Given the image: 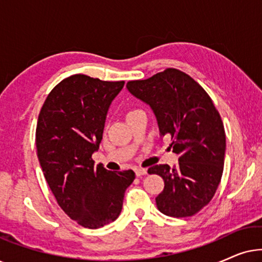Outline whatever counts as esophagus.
I'll return each mask as SVG.
<instances>
[{"label": "esophagus", "instance_id": "34e87169", "mask_svg": "<svg viewBox=\"0 0 262 262\" xmlns=\"http://www.w3.org/2000/svg\"><path fill=\"white\" fill-rule=\"evenodd\" d=\"M135 173L137 177H143V175L148 174V170L145 168H135Z\"/></svg>", "mask_w": 262, "mask_h": 262}]
</instances>
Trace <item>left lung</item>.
<instances>
[{
  "label": "left lung",
  "mask_w": 262,
  "mask_h": 262,
  "mask_svg": "<svg viewBox=\"0 0 262 262\" xmlns=\"http://www.w3.org/2000/svg\"><path fill=\"white\" fill-rule=\"evenodd\" d=\"M127 91L155 114L161 137L170 135L179 163L148 169L164 180L156 205L170 217H189L210 203L223 174L225 132L207 93L187 74L169 69L141 81Z\"/></svg>",
  "instance_id": "obj_1"
}]
</instances>
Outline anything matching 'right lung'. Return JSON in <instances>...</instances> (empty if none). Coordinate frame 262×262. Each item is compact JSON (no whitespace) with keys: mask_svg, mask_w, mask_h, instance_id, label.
<instances>
[{"mask_svg":"<svg viewBox=\"0 0 262 262\" xmlns=\"http://www.w3.org/2000/svg\"><path fill=\"white\" fill-rule=\"evenodd\" d=\"M124 84L73 75L52 89L39 113L35 145L46 182L64 212L88 229L119 217L125 191L135 180L134 170L110 171L92 160Z\"/></svg>","mask_w":262,"mask_h":262,"instance_id":"obj_1","label":"right lung"}]
</instances>
